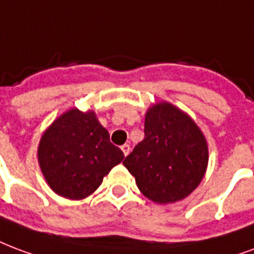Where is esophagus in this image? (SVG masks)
<instances>
[{
  "label": "esophagus",
  "mask_w": 254,
  "mask_h": 254,
  "mask_svg": "<svg viewBox=\"0 0 254 254\" xmlns=\"http://www.w3.org/2000/svg\"><path fill=\"white\" fill-rule=\"evenodd\" d=\"M122 152H124V155L127 156L129 155V152H130V145H127V144H124V145L121 146Z\"/></svg>",
  "instance_id": "obj_1"
}]
</instances>
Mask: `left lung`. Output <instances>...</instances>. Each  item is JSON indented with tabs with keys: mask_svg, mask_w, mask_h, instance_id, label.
Instances as JSON below:
<instances>
[{
	"mask_svg": "<svg viewBox=\"0 0 254 254\" xmlns=\"http://www.w3.org/2000/svg\"><path fill=\"white\" fill-rule=\"evenodd\" d=\"M144 133V140L124 160L138 190L157 204L187 198L207 170L203 132L187 113L161 101L146 110Z\"/></svg>",
	"mask_w": 254,
	"mask_h": 254,
	"instance_id": "8db88e82",
	"label": "left lung"
}]
</instances>
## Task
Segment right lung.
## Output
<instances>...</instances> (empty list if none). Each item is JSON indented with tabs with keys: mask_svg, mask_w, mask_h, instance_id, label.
<instances>
[{
	"mask_svg": "<svg viewBox=\"0 0 254 254\" xmlns=\"http://www.w3.org/2000/svg\"><path fill=\"white\" fill-rule=\"evenodd\" d=\"M124 153L93 110L72 108L41 134L37 160L47 185L63 198L80 200L98 189Z\"/></svg>",
	"mask_w": 254,
	"mask_h": 254,
	"instance_id": "1",
	"label": "right lung"
}]
</instances>
